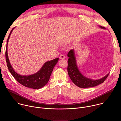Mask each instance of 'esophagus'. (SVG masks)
Here are the masks:
<instances>
[{"instance_id": "esophagus-1", "label": "esophagus", "mask_w": 121, "mask_h": 121, "mask_svg": "<svg viewBox=\"0 0 121 121\" xmlns=\"http://www.w3.org/2000/svg\"><path fill=\"white\" fill-rule=\"evenodd\" d=\"M59 58H60V59H65V56H64V55H63V54H61V55L60 56Z\"/></svg>"}]
</instances>
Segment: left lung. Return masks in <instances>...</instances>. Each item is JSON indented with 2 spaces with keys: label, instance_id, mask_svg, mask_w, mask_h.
I'll list each match as a JSON object with an SVG mask.
<instances>
[{
  "label": "left lung",
  "instance_id": "1",
  "mask_svg": "<svg viewBox=\"0 0 121 121\" xmlns=\"http://www.w3.org/2000/svg\"><path fill=\"white\" fill-rule=\"evenodd\" d=\"M101 29H105L104 27L99 26ZM69 58L68 61V74L73 83L77 86L81 88L91 87L98 86L103 83L108 77L109 73L101 79L93 80L83 75L79 70L77 65L74 49H72L68 53Z\"/></svg>",
  "mask_w": 121,
  "mask_h": 121
}]
</instances>
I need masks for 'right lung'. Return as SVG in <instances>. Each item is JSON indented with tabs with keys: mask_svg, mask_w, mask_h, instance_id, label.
Segmentation results:
<instances>
[{
	"mask_svg": "<svg viewBox=\"0 0 121 121\" xmlns=\"http://www.w3.org/2000/svg\"><path fill=\"white\" fill-rule=\"evenodd\" d=\"M13 28L11 31L7 39L6 49V60L8 68L12 75L20 84L27 87L33 89H39L44 86L49 81L54 67L57 63L59 58H56L52 60L45 62L41 68L36 73L29 75H22L16 72L13 68L8 55V44Z\"/></svg>",
	"mask_w": 121,
	"mask_h": 121,
	"instance_id": "add662e5",
	"label": "right lung"
}]
</instances>
